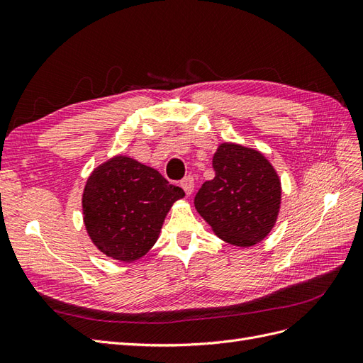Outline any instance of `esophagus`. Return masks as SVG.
<instances>
[{"mask_svg": "<svg viewBox=\"0 0 363 363\" xmlns=\"http://www.w3.org/2000/svg\"><path fill=\"white\" fill-rule=\"evenodd\" d=\"M180 186L183 188V191L186 192V195H191V194L194 192L195 182H194V179L191 177V175H188V177H184V179L180 182Z\"/></svg>", "mask_w": 363, "mask_h": 363, "instance_id": "1", "label": "esophagus"}]
</instances>
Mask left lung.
I'll list each match as a JSON object with an SVG mask.
<instances>
[{"label":"left lung","mask_w":363,"mask_h":363,"mask_svg":"<svg viewBox=\"0 0 363 363\" xmlns=\"http://www.w3.org/2000/svg\"><path fill=\"white\" fill-rule=\"evenodd\" d=\"M215 179L203 183L195 208L213 233L236 247L267 238L277 221L281 184L260 151L224 142L213 155Z\"/></svg>","instance_id":"8db88e82"}]
</instances>
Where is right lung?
Masks as SVG:
<instances>
[{
  "label": "right lung",
  "instance_id": "right-lung-1",
  "mask_svg": "<svg viewBox=\"0 0 363 363\" xmlns=\"http://www.w3.org/2000/svg\"><path fill=\"white\" fill-rule=\"evenodd\" d=\"M184 192L155 168L128 156L96 167L83 191V221L107 257L133 262L156 244L171 206Z\"/></svg>",
  "mask_w": 363,
  "mask_h": 363
}]
</instances>
